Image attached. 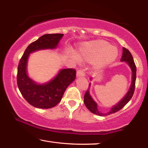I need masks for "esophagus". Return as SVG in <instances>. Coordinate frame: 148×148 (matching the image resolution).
Here are the masks:
<instances>
[{
  "instance_id": "1",
  "label": "esophagus",
  "mask_w": 148,
  "mask_h": 148,
  "mask_svg": "<svg viewBox=\"0 0 148 148\" xmlns=\"http://www.w3.org/2000/svg\"><path fill=\"white\" fill-rule=\"evenodd\" d=\"M76 76L77 77L85 76V73L83 71H82V70H79V71H77L76 72Z\"/></svg>"
}]
</instances>
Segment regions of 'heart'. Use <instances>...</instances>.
<instances>
[{"label": "heart", "instance_id": "1", "mask_svg": "<svg viewBox=\"0 0 148 148\" xmlns=\"http://www.w3.org/2000/svg\"><path fill=\"white\" fill-rule=\"evenodd\" d=\"M76 56L79 61H92V68L99 71L116 61L118 56L116 47L110 46L104 40H95L82 43L77 48Z\"/></svg>", "mask_w": 148, "mask_h": 148}]
</instances>
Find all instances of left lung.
Listing matches in <instances>:
<instances>
[{
    "instance_id": "obj_1",
    "label": "left lung",
    "mask_w": 148,
    "mask_h": 148,
    "mask_svg": "<svg viewBox=\"0 0 148 148\" xmlns=\"http://www.w3.org/2000/svg\"><path fill=\"white\" fill-rule=\"evenodd\" d=\"M121 62H125L128 64L129 68L131 69L132 72L131 75V86H130L129 89L128 91L126 93V95L123 97V98L120 100V101L117 102V104H114L112 106L111 109L109 112H106V113H102L97 108V103L95 101V100L92 99V96L90 94L89 90L90 87L91 86V83H89V89H87L86 94L84 95V104L86 105V106L87 108L90 112H91L92 113L94 114L98 115L100 116H108L110 114L116 113V112H118L119 110L122 109L125 105H126L129 102L130 100L131 99L132 95L134 94V88H135V82H136V65L134 64L133 58L131 53H130V51L128 49H127L125 47H123V54L121 59L120 60ZM92 79V77H91L90 80Z\"/></svg>"
}]
</instances>
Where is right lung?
<instances>
[{
    "label": "right lung",
    "instance_id": "1",
    "mask_svg": "<svg viewBox=\"0 0 148 148\" xmlns=\"http://www.w3.org/2000/svg\"><path fill=\"white\" fill-rule=\"evenodd\" d=\"M63 34H47L32 42L25 51L17 68V86L24 99L34 107L47 109L61 101L64 91L76 78V71L72 69H60L49 81L43 84L35 82L29 76L27 63L30 55L45 49H55Z\"/></svg>",
    "mask_w": 148,
    "mask_h": 148
}]
</instances>
